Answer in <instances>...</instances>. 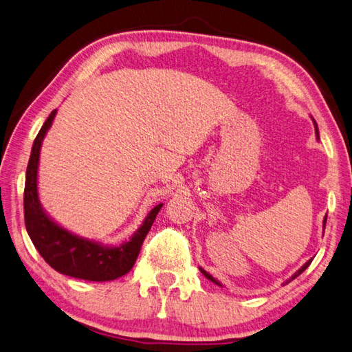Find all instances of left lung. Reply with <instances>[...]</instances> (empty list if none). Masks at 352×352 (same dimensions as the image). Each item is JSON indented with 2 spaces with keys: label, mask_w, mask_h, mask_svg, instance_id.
<instances>
[{
  "label": "left lung",
  "mask_w": 352,
  "mask_h": 352,
  "mask_svg": "<svg viewBox=\"0 0 352 352\" xmlns=\"http://www.w3.org/2000/svg\"><path fill=\"white\" fill-rule=\"evenodd\" d=\"M315 124H316V123H315ZM325 223H327V215H325V218H324V226H325ZM310 262H311V261H309V262H306V263H304V265H302V267H301V268H300L298 271H296V272H295V274H294V276H292L291 278H289V280H287V282H286L285 285H287L289 282H292V280H294V278H296V277H298V276L301 274V272H302L304 270H306V268L309 267V265H310ZM200 271H201V274H203V276H205V277H206L208 280H210V282H214L215 285H218V286H221L220 283H218V282H217V280H215V278H214L212 276H210V274H208V272H206L205 270H201V268H200Z\"/></svg>",
  "instance_id": "8db88e82"
}]
</instances>
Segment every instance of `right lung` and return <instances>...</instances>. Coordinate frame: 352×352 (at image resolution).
I'll use <instances>...</instances> for the list:
<instances>
[{
  "mask_svg": "<svg viewBox=\"0 0 352 352\" xmlns=\"http://www.w3.org/2000/svg\"><path fill=\"white\" fill-rule=\"evenodd\" d=\"M56 113L57 110H54L50 114L38 131L27 166L25 190H23V217H25L27 232L45 262L61 274L90 280V282L116 280L134 267L143 241L162 208V203L151 210L142 228L135 232L129 242L113 248L78 238L50 220V217L42 210L37 197V166L42 140L50 129Z\"/></svg>",
  "mask_w": 352,
  "mask_h": 352,
  "instance_id": "obj_1",
  "label": "right lung"
}]
</instances>
